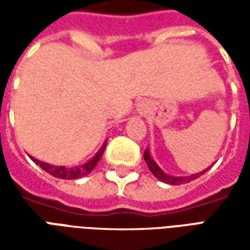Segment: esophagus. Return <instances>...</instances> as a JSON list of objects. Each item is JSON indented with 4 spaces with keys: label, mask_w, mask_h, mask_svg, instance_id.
<instances>
[{
    "label": "esophagus",
    "mask_w": 250,
    "mask_h": 250,
    "mask_svg": "<svg viewBox=\"0 0 250 250\" xmlns=\"http://www.w3.org/2000/svg\"><path fill=\"white\" fill-rule=\"evenodd\" d=\"M142 109H145V105H142Z\"/></svg>",
    "instance_id": "obj_1"
}]
</instances>
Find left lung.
<instances>
[{
	"label": "left lung",
	"mask_w": 250,
	"mask_h": 250,
	"mask_svg": "<svg viewBox=\"0 0 250 250\" xmlns=\"http://www.w3.org/2000/svg\"><path fill=\"white\" fill-rule=\"evenodd\" d=\"M143 157H145V161H146L147 166L150 168V171L152 173V175L158 178L159 181H162L165 184L168 185H182V184H188V182H191L193 179H197L198 177H201L202 174H205L209 168H206L204 171H201V173L193 174V175H188V177H173V175H168L163 171L162 168L158 166L155 161L152 159L151 155H150V151L148 150H145V154H143Z\"/></svg>",
	"instance_id": "obj_1"
}]
</instances>
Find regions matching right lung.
Wrapping results in <instances>:
<instances>
[{"label": "right lung", "instance_id": "add662e5", "mask_svg": "<svg viewBox=\"0 0 250 250\" xmlns=\"http://www.w3.org/2000/svg\"><path fill=\"white\" fill-rule=\"evenodd\" d=\"M105 145H107V142L104 143L102 148L96 152V155L92 158V159H89L87 163H84V165H80V166H72V167H66V166H53V165H49V163L45 162H41V161H37L33 157L32 158V161L36 163V165H39L44 171L46 173H49L53 177H56V178L60 179H77V178H82L84 175H88V174L92 171L95 166L98 165V162L100 161V158L103 155L104 148H105Z\"/></svg>", "mask_w": 250, "mask_h": 250}]
</instances>
